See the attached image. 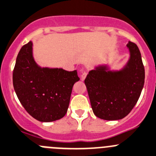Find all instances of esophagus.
<instances>
[{"label":"esophagus","mask_w":156,"mask_h":156,"mask_svg":"<svg viewBox=\"0 0 156 156\" xmlns=\"http://www.w3.org/2000/svg\"><path fill=\"white\" fill-rule=\"evenodd\" d=\"M87 71H83V72H82V73H81V80L83 81L84 80L86 79V77H87Z\"/></svg>","instance_id":"1"}]
</instances>
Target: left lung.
Here are the masks:
<instances>
[{
    "instance_id": "8db88e82",
    "label": "left lung",
    "mask_w": 156,
    "mask_h": 156,
    "mask_svg": "<svg viewBox=\"0 0 156 156\" xmlns=\"http://www.w3.org/2000/svg\"><path fill=\"white\" fill-rule=\"evenodd\" d=\"M130 57L120 70L100 65L89 72L85 79L93 113L105 120L126 116L140 96L145 82V69L137 45L127 44Z\"/></svg>"
}]
</instances>
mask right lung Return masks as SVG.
<instances>
[{
  "instance_id": "obj_1",
  "label": "right lung",
  "mask_w": 156,
  "mask_h": 156,
  "mask_svg": "<svg viewBox=\"0 0 156 156\" xmlns=\"http://www.w3.org/2000/svg\"><path fill=\"white\" fill-rule=\"evenodd\" d=\"M77 71L41 67L33 57V43L23 45L13 71V85L27 112L41 122L63 118L67 112Z\"/></svg>"
}]
</instances>
